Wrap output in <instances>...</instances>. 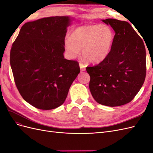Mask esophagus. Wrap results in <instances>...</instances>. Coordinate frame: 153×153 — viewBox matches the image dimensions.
<instances>
[{"instance_id": "1", "label": "esophagus", "mask_w": 153, "mask_h": 153, "mask_svg": "<svg viewBox=\"0 0 153 153\" xmlns=\"http://www.w3.org/2000/svg\"><path fill=\"white\" fill-rule=\"evenodd\" d=\"M79 66H80V68L82 71H85V66L84 65V64H83L82 63L80 62V63H79Z\"/></svg>"}]
</instances>
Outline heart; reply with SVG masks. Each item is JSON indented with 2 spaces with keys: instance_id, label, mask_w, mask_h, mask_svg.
<instances>
[{
  "instance_id": "obj_1",
  "label": "heart",
  "mask_w": 153,
  "mask_h": 153,
  "mask_svg": "<svg viewBox=\"0 0 153 153\" xmlns=\"http://www.w3.org/2000/svg\"><path fill=\"white\" fill-rule=\"evenodd\" d=\"M115 34L105 24L83 25L73 29L69 38L64 41V48L70 58L80 54L87 61L99 62L107 57L112 48Z\"/></svg>"
}]
</instances>
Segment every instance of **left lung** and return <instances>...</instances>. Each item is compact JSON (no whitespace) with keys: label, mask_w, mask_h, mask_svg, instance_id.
<instances>
[{"label":"left lung","mask_w":153,"mask_h":153,"mask_svg":"<svg viewBox=\"0 0 153 153\" xmlns=\"http://www.w3.org/2000/svg\"><path fill=\"white\" fill-rule=\"evenodd\" d=\"M115 32L112 48L97 65L87 67L89 89L98 103L108 106L126 104L144 82L146 53L144 43L128 22L112 18L101 20Z\"/></svg>","instance_id":"obj_1"}]
</instances>
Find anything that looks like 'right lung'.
<instances>
[{"instance_id": "obj_1", "label": "right lung", "mask_w": 153, "mask_h": 153, "mask_svg": "<svg viewBox=\"0 0 153 153\" xmlns=\"http://www.w3.org/2000/svg\"><path fill=\"white\" fill-rule=\"evenodd\" d=\"M73 20L57 16L27 22L12 45L10 64L16 87L37 108L62 105L80 71L77 61L64 57V41Z\"/></svg>"}]
</instances>
